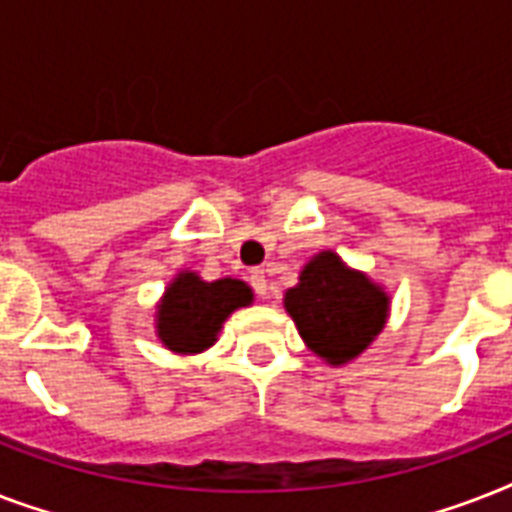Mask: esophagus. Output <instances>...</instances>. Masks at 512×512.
I'll list each match as a JSON object with an SVG mask.
<instances>
[{"label": "esophagus", "mask_w": 512, "mask_h": 512, "mask_svg": "<svg viewBox=\"0 0 512 512\" xmlns=\"http://www.w3.org/2000/svg\"><path fill=\"white\" fill-rule=\"evenodd\" d=\"M249 284H252V289H255L260 297L268 295V279H265V271H260V268H252V271H249Z\"/></svg>", "instance_id": "obj_1"}]
</instances>
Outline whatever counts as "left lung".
<instances>
[{
	"label": "left lung",
	"mask_w": 512,
	"mask_h": 512,
	"mask_svg": "<svg viewBox=\"0 0 512 512\" xmlns=\"http://www.w3.org/2000/svg\"><path fill=\"white\" fill-rule=\"evenodd\" d=\"M284 305L308 348L329 364L356 358L388 319V295L335 252H321L305 265Z\"/></svg>",
	"instance_id": "obj_1"
}]
</instances>
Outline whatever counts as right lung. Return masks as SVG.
<instances>
[{
	"instance_id": "right-lung-1",
	"label": "right lung",
	"mask_w": 512,
	"mask_h": 512,
	"mask_svg": "<svg viewBox=\"0 0 512 512\" xmlns=\"http://www.w3.org/2000/svg\"><path fill=\"white\" fill-rule=\"evenodd\" d=\"M249 303L252 289L244 281H201L196 273H180L159 308V337L177 353H199L215 342L223 321Z\"/></svg>"
}]
</instances>
